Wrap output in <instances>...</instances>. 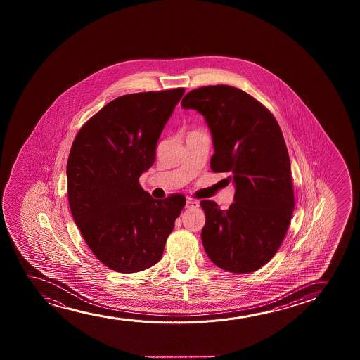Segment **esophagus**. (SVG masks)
<instances>
[{"instance_id":"obj_1","label":"esophagus","mask_w":360,"mask_h":360,"mask_svg":"<svg viewBox=\"0 0 360 360\" xmlns=\"http://www.w3.org/2000/svg\"><path fill=\"white\" fill-rule=\"evenodd\" d=\"M186 207L187 209H197V207H199V202H197V200H194V199H187V204H186Z\"/></svg>"}]
</instances>
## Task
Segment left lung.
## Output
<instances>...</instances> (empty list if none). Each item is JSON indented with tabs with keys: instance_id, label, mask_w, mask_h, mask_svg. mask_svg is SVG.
Listing matches in <instances>:
<instances>
[{
	"instance_id": "left-lung-1",
	"label": "left lung",
	"mask_w": 360,
	"mask_h": 360,
	"mask_svg": "<svg viewBox=\"0 0 360 360\" xmlns=\"http://www.w3.org/2000/svg\"><path fill=\"white\" fill-rule=\"evenodd\" d=\"M182 107L205 117L214 143L210 167L229 173L235 202L221 210L202 200V241L224 271L247 274L271 261L283 243L295 207L290 160L274 115L242 89L217 84L188 92Z\"/></svg>"
}]
</instances>
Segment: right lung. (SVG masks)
Wrapping results in <instances>:
<instances>
[{
    "mask_svg": "<svg viewBox=\"0 0 360 360\" xmlns=\"http://www.w3.org/2000/svg\"><path fill=\"white\" fill-rule=\"evenodd\" d=\"M183 94L179 87L120 96L89 119L72 143L66 166L71 214L89 250L112 271L156 264L186 205L183 194L158 200L139 183Z\"/></svg>",
    "mask_w": 360,
    "mask_h": 360,
    "instance_id": "1",
    "label": "right lung"
}]
</instances>
